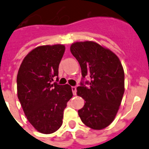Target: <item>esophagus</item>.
I'll return each mask as SVG.
<instances>
[{"instance_id":"1","label":"esophagus","mask_w":149,"mask_h":149,"mask_svg":"<svg viewBox=\"0 0 149 149\" xmlns=\"http://www.w3.org/2000/svg\"><path fill=\"white\" fill-rule=\"evenodd\" d=\"M71 89H72V91H73V94L74 95H76V87H72Z\"/></svg>"}]
</instances>
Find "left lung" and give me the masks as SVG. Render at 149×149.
Here are the masks:
<instances>
[{
  "mask_svg": "<svg viewBox=\"0 0 149 149\" xmlns=\"http://www.w3.org/2000/svg\"><path fill=\"white\" fill-rule=\"evenodd\" d=\"M70 51L79 62L82 79L77 95L84 100L78 111L81 121L93 129L101 130L112 123L124 93V71L119 58L108 48L93 41L76 42Z\"/></svg>",
  "mask_w": 149,
  "mask_h": 149,
  "instance_id": "obj_1",
  "label": "left lung"
}]
</instances>
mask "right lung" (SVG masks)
I'll use <instances>...</instances> for the list:
<instances>
[{
	"mask_svg": "<svg viewBox=\"0 0 149 149\" xmlns=\"http://www.w3.org/2000/svg\"><path fill=\"white\" fill-rule=\"evenodd\" d=\"M65 51L60 44L37 47L26 56L18 70V99L29 123L42 134L61 127L64 109L73 96L69 84L53 83Z\"/></svg>",
	"mask_w": 149,
	"mask_h": 149,
	"instance_id": "obj_1",
	"label": "right lung"
}]
</instances>
